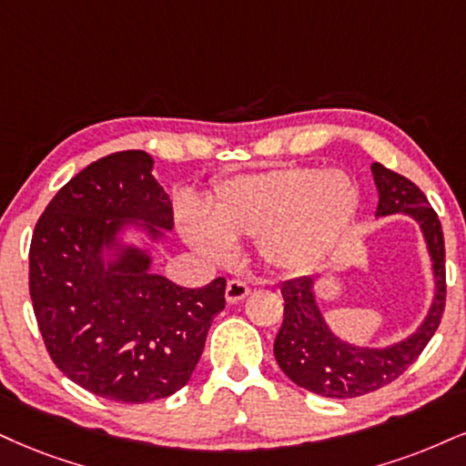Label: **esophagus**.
Returning <instances> with one entry per match:
<instances>
[{
    "label": "esophagus",
    "instance_id": "obj_1",
    "mask_svg": "<svg viewBox=\"0 0 466 466\" xmlns=\"http://www.w3.org/2000/svg\"><path fill=\"white\" fill-rule=\"evenodd\" d=\"M248 285L242 283V280H228L224 296H227L228 304H238L239 300H244V298L248 296Z\"/></svg>",
    "mask_w": 466,
    "mask_h": 466
}]
</instances>
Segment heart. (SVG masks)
<instances>
[{
	"mask_svg": "<svg viewBox=\"0 0 466 466\" xmlns=\"http://www.w3.org/2000/svg\"><path fill=\"white\" fill-rule=\"evenodd\" d=\"M359 207V189L348 175L315 166H280L220 181L207 214L186 211V242L211 261H228L235 242L257 238L263 261L296 272L321 259Z\"/></svg>",
	"mask_w": 466,
	"mask_h": 466,
	"instance_id": "1",
	"label": "heart"
}]
</instances>
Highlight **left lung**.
Segmentation results:
<instances>
[{
    "instance_id": "obj_1",
    "label": "left lung",
    "mask_w": 466,
    "mask_h": 466,
    "mask_svg": "<svg viewBox=\"0 0 466 466\" xmlns=\"http://www.w3.org/2000/svg\"><path fill=\"white\" fill-rule=\"evenodd\" d=\"M371 175L378 187L376 218L409 216L417 222L432 261L434 296L426 318L409 337L376 348L348 341L330 329L319 307L315 277L283 283L285 318L274 339V356L291 382L324 398H359L393 382L428 346L445 309V242L439 216L426 194L406 177L382 164H371Z\"/></svg>"
}]
</instances>
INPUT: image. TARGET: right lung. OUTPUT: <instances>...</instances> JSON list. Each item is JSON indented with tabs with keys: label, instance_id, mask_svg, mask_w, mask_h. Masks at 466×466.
<instances>
[{
	"label": "right lung",
	"instance_id": "right-lung-1",
	"mask_svg": "<svg viewBox=\"0 0 466 466\" xmlns=\"http://www.w3.org/2000/svg\"><path fill=\"white\" fill-rule=\"evenodd\" d=\"M175 227L145 151L101 157L38 218L30 298L57 370L99 398L145 404L192 378L227 280L186 289L153 272Z\"/></svg>",
	"mask_w": 466,
	"mask_h": 466
}]
</instances>
